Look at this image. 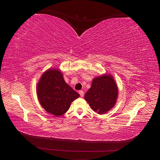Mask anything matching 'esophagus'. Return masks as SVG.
<instances>
[{
  "label": "esophagus",
  "instance_id": "1",
  "mask_svg": "<svg viewBox=\"0 0 160 160\" xmlns=\"http://www.w3.org/2000/svg\"><path fill=\"white\" fill-rule=\"evenodd\" d=\"M79 93L80 94L81 97H83V95H84V92H83V91H79Z\"/></svg>",
  "mask_w": 160,
  "mask_h": 160
}]
</instances>
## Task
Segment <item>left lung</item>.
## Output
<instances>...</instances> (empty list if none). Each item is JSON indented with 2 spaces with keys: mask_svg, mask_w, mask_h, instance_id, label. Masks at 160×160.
<instances>
[{
  "mask_svg": "<svg viewBox=\"0 0 160 160\" xmlns=\"http://www.w3.org/2000/svg\"><path fill=\"white\" fill-rule=\"evenodd\" d=\"M118 97V85L113 76L104 74L93 79L84 98L95 112L102 115L114 107Z\"/></svg>",
  "mask_w": 160,
  "mask_h": 160,
  "instance_id": "left-lung-1",
  "label": "left lung"
}]
</instances>
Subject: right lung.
<instances>
[{
	"label": "right lung",
	"instance_id": "right-lung-1",
	"mask_svg": "<svg viewBox=\"0 0 160 160\" xmlns=\"http://www.w3.org/2000/svg\"><path fill=\"white\" fill-rule=\"evenodd\" d=\"M36 91L43 109L57 117L65 114L72 101L80 96L66 83L58 69H49L43 72Z\"/></svg>",
	"mask_w": 160,
	"mask_h": 160
}]
</instances>
